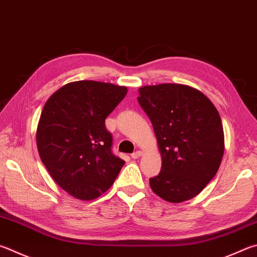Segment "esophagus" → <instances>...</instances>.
Returning <instances> with one entry per match:
<instances>
[{
    "label": "esophagus",
    "mask_w": 257,
    "mask_h": 257,
    "mask_svg": "<svg viewBox=\"0 0 257 257\" xmlns=\"http://www.w3.org/2000/svg\"><path fill=\"white\" fill-rule=\"evenodd\" d=\"M143 155V153L141 151H137V152H134L132 154V158H134V160H136V158H139Z\"/></svg>",
    "instance_id": "esophagus-1"
}]
</instances>
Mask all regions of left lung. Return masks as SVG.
I'll return each instance as SVG.
<instances>
[{"label": "left lung", "mask_w": 257, "mask_h": 257, "mask_svg": "<svg viewBox=\"0 0 257 257\" xmlns=\"http://www.w3.org/2000/svg\"><path fill=\"white\" fill-rule=\"evenodd\" d=\"M138 102L162 156L160 174L149 179L154 193L172 203L194 198L216 175L225 149L216 106L202 92L172 83L141 87Z\"/></svg>", "instance_id": "left-lung-1"}]
</instances>
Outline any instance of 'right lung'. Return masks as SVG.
<instances>
[{
  "instance_id": "right-lung-1",
  "label": "right lung",
  "mask_w": 257,
  "mask_h": 257,
  "mask_svg": "<svg viewBox=\"0 0 257 257\" xmlns=\"http://www.w3.org/2000/svg\"><path fill=\"white\" fill-rule=\"evenodd\" d=\"M111 83L77 81L51 95L37 128L39 156L60 188L93 200L113 184L124 161L112 153L105 118L127 94Z\"/></svg>"
}]
</instances>
